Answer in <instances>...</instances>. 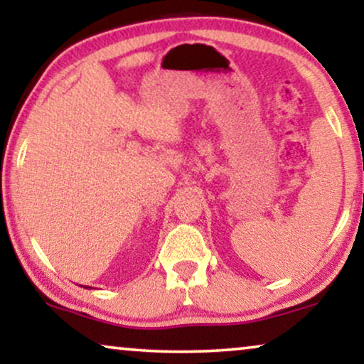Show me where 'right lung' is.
Returning <instances> with one entry per match:
<instances>
[{"mask_svg":"<svg viewBox=\"0 0 364 364\" xmlns=\"http://www.w3.org/2000/svg\"><path fill=\"white\" fill-rule=\"evenodd\" d=\"M86 288H87V287H86ZM89 288H91V287H89Z\"/></svg>","mask_w":364,"mask_h":364,"instance_id":"1","label":"right lung"}]
</instances>
